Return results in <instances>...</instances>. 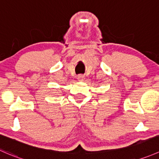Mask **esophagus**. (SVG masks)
Returning a JSON list of instances; mask_svg holds the SVG:
<instances>
[{
    "mask_svg": "<svg viewBox=\"0 0 159 159\" xmlns=\"http://www.w3.org/2000/svg\"><path fill=\"white\" fill-rule=\"evenodd\" d=\"M78 80L79 81H83L84 80V75H78Z\"/></svg>",
    "mask_w": 159,
    "mask_h": 159,
    "instance_id": "34e87169",
    "label": "esophagus"
}]
</instances>
